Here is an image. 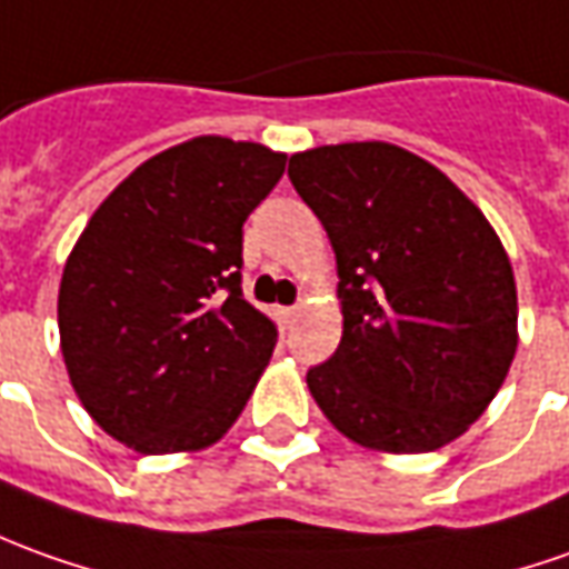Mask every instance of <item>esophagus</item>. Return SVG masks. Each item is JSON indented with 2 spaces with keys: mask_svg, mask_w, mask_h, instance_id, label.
I'll list each match as a JSON object with an SVG mask.
<instances>
[{
  "mask_svg": "<svg viewBox=\"0 0 569 569\" xmlns=\"http://www.w3.org/2000/svg\"><path fill=\"white\" fill-rule=\"evenodd\" d=\"M283 317H286V323H296V320L301 317V305H292V308H286Z\"/></svg>",
  "mask_w": 569,
  "mask_h": 569,
  "instance_id": "esophagus-1",
  "label": "esophagus"
}]
</instances>
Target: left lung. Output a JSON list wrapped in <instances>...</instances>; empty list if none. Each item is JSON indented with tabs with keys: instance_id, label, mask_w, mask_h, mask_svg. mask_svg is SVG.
Wrapping results in <instances>:
<instances>
[{
	"instance_id": "left-lung-1",
	"label": "left lung",
	"mask_w": 569,
	"mask_h": 569,
	"mask_svg": "<svg viewBox=\"0 0 569 569\" xmlns=\"http://www.w3.org/2000/svg\"><path fill=\"white\" fill-rule=\"evenodd\" d=\"M289 180L336 252L342 339L308 370L342 436L389 455L455 442L517 351V283L492 223L439 168L392 142L317 146Z\"/></svg>"
}]
</instances>
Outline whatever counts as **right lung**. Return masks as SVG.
Instances as JSON below:
<instances>
[{
  "mask_svg": "<svg viewBox=\"0 0 569 569\" xmlns=\"http://www.w3.org/2000/svg\"><path fill=\"white\" fill-rule=\"evenodd\" d=\"M286 171L261 142L196 137L96 208L58 286L80 405L139 455L199 451L242 415L277 323L242 299V223Z\"/></svg>",
  "mask_w": 569,
  "mask_h": 569,
  "instance_id": "1",
  "label": "right lung"
}]
</instances>
